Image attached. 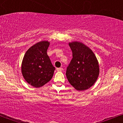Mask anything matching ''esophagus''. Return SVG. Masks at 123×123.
Listing matches in <instances>:
<instances>
[{
	"label": "esophagus",
	"instance_id": "esophagus-1",
	"mask_svg": "<svg viewBox=\"0 0 123 123\" xmlns=\"http://www.w3.org/2000/svg\"><path fill=\"white\" fill-rule=\"evenodd\" d=\"M63 70L62 68H57V71H61V70Z\"/></svg>",
	"mask_w": 123,
	"mask_h": 123
}]
</instances>
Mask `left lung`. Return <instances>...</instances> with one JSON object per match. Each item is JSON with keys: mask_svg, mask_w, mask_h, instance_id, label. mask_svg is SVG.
Segmentation results:
<instances>
[{"mask_svg": "<svg viewBox=\"0 0 123 123\" xmlns=\"http://www.w3.org/2000/svg\"><path fill=\"white\" fill-rule=\"evenodd\" d=\"M69 45L73 58L66 69V77L76 90H87L94 85L98 77V60L92 51L81 42H70Z\"/></svg>", "mask_w": 123, "mask_h": 123, "instance_id": "8db88e82", "label": "left lung"}]
</instances>
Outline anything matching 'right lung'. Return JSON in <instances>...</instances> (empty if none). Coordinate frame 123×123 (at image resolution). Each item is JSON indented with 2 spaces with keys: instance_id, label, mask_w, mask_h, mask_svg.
<instances>
[{
  "instance_id": "add662e5",
  "label": "right lung",
  "mask_w": 123,
  "mask_h": 123,
  "mask_svg": "<svg viewBox=\"0 0 123 123\" xmlns=\"http://www.w3.org/2000/svg\"><path fill=\"white\" fill-rule=\"evenodd\" d=\"M49 45L48 41L38 42L28 49L22 60V76L28 84L36 88L49 82L55 69L47 54Z\"/></svg>"
}]
</instances>
